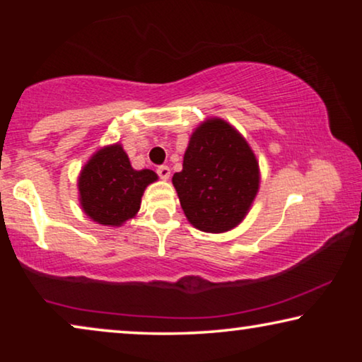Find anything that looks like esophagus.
Returning a JSON list of instances; mask_svg holds the SVG:
<instances>
[{
  "mask_svg": "<svg viewBox=\"0 0 362 362\" xmlns=\"http://www.w3.org/2000/svg\"><path fill=\"white\" fill-rule=\"evenodd\" d=\"M156 173H158V176H160L163 181H168V180H170V176H171V170L168 166H160L156 170Z\"/></svg>",
  "mask_w": 362,
  "mask_h": 362,
  "instance_id": "1",
  "label": "esophagus"
}]
</instances>
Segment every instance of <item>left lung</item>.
I'll return each mask as SVG.
<instances>
[{
	"label": "left lung",
	"mask_w": 362,
	"mask_h": 362,
	"mask_svg": "<svg viewBox=\"0 0 362 362\" xmlns=\"http://www.w3.org/2000/svg\"><path fill=\"white\" fill-rule=\"evenodd\" d=\"M173 186L192 227L222 234L239 226L254 204L259 160L235 127L219 117L206 118L191 133Z\"/></svg>",
	"instance_id": "obj_1"
}]
</instances>
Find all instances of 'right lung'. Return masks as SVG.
Returning <instances> with one entry per match:
<instances>
[{
  "label": "right lung",
  "instance_id": "add662e5",
  "mask_svg": "<svg viewBox=\"0 0 362 362\" xmlns=\"http://www.w3.org/2000/svg\"><path fill=\"white\" fill-rule=\"evenodd\" d=\"M158 175L135 170L120 143L105 145L90 156L77 180L78 202L97 224L120 227L138 214L143 192Z\"/></svg>",
  "mask_w": 362,
  "mask_h": 362
}]
</instances>
